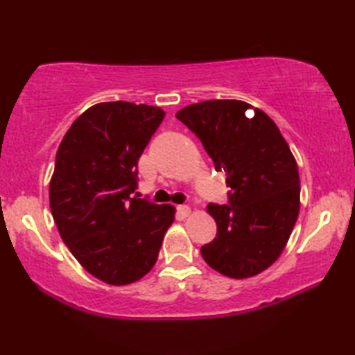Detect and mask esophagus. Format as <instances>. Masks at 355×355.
Instances as JSON below:
<instances>
[{
	"instance_id": "esophagus-1",
	"label": "esophagus",
	"mask_w": 355,
	"mask_h": 355,
	"mask_svg": "<svg viewBox=\"0 0 355 355\" xmlns=\"http://www.w3.org/2000/svg\"><path fill=\"white\" fill-rule=\"evenodd\" d=\"M178 211H180V214H183V216H189L191 214V207L189 205H180Z\"/></svg>"
}]
</instances>
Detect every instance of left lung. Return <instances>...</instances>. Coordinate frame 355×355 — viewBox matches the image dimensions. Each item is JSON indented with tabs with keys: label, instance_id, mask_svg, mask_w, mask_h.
<instances>
[{
	"label": "left lung",
	"instance_id": "left-lung-1",
	"mask_svg": "<svg viewBox=\"0 0 355 355\" xmlns=\"http://www.w3.org/2000/svg\"><path fill=\"white\" fill-rule=\"evenodd\" d=\"M175 116L199 137L214 169L225 172L230 188L228 205L207 207L218 233L202 245L203 260L227 277H254L280 257L297 220L296 159L274 120L245 101L207 100Z\"/></svg>",
	"mask_w": 355,
	"mask_h": 355
}]
</instances>
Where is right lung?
<instances>
[{
  "label": "right lung",
  "instance_id": "obj_1",
  "mask_svg": "<svg viewBox=\"0 0 355 355\" xmlns=\"http://www.w3.org/2000/svg\"><path fill=\"white\" fill-rule=\"evenodd\" d=\"M164 116L158 106L97 103L71 123L58 148L53 219L81 266L110 285L142 279L175 219L172 205L131 197L137 161Z\"/></svg>",
  "mask_w": 355,
  "mask_h": 355
}]
</instances>
